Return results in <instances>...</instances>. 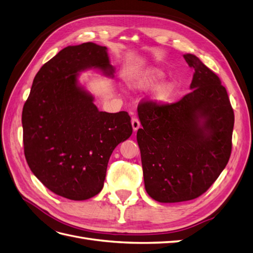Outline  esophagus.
Segmentation results:
<instances>
[{"label": "esophagus", "instance_id": "34e87169", "mask_svg": "<svg viewBox=\"0 0 253 253\" xmlns=\"http://www.w3.org/2000/svg\"><path fill=\"white\" fill-rule=\"evenodd\" d=\"M131 122H132V127H133V131H134V132H136L137 129H138V128L140 127V121L138 120V118L133 117V118H132V120H131Z\"/></svg>", "mask_w": 253, "mask_h": 253}]
</instances>
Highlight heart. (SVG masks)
Returning <instances> with one entry per match:
<instances>
[{"label":"heart","instance_id":"heart-1","mask_svg":"<svg viewBox=\"0 0 253 253\" xmlns=\"http://www.w3.org/2000/svg\"><path fill=\"white\" fill-rule=\"evenodd\" d=\"M164 72L159 70V68H149L147 71L136 74L131 80V85L138 88H148L164 78ZM176 89H177V83H176V81L165 82L156 87L154 91V99L159 103H166L171 100L176 93Z\"/></svg>","mask_w":253,"mask_h":253}]
</instances>
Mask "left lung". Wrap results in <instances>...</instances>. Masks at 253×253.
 I'll use <instances>...</instances> for the list:
<instances>
[{
  "label": "left lung",
  "instance_id": "8db88e82",
  "mask_svg": "<svg viewBox=\"0 0 253 253\" xmlns=\"http://www.w3.org/2000/svg\"><path fill=\"white\" fill-rule=\"evenodd\" d=\"M189 94L175 103L138 104L137 132L144 187L159 203L197 198L225 169L232 149L234 113L218 76L196 56Z\"/></svg>",
  "mask_w": 253,
  "mask_h": 253
}]
</instances>
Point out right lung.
Instances as JSON below:
<instances>
[{
    "label": "right lung",
    "instance_id": "right-lung-1",
    "mask_svg": "<svg viewBox=\"0 0 253 253\" xmlns=\"http://www.w3.org/2000/svg\"><path fill=\"white\" fill-rule=\"evenodd\" d=\"M105 46H67L37 73L23 106L24 154L30 170L51 192L84 201L103 188L114 149L133 133L125 111H98L94 97L78 85L88 68L113 75Z\"/></svg>",
    "mask_w": 253,
    "mask_h": 253
}]
</instances>
